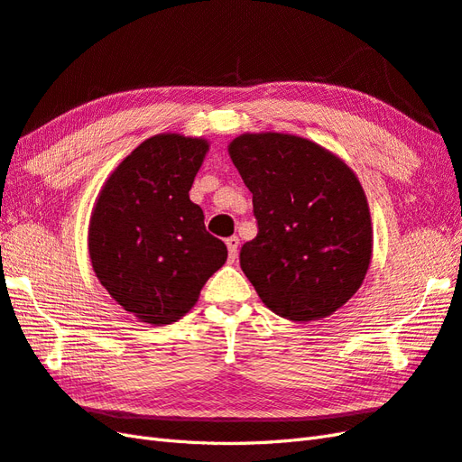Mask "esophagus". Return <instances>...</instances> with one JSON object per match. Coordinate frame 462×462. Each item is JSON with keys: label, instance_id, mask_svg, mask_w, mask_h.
Returning <instances> with one entry per match:
<instances>
[{"label": "esophagus", "instance_id": "esophagus-1", "mask_svg": "<svg viewBox=\"0 0 462 462\" xmlns=\"http://www.w3.org/2000/svg\"><path fill=\"white\" fill-rule=\"evenodd\" d=\"M238 245H240V240L236 238V236H230V238H226V247H228L230 259H236V255H238Z\"/></svg>", "mask_w": 462, "mask_h": 462}]
</instances>
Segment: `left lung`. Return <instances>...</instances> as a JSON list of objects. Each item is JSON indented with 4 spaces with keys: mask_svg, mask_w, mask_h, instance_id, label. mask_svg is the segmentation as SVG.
<instances>
[{
    "mask_svg": "<svg viewBox=\"0 0 462 462\" xmlns=\"http://www.w3.org/2000/svg\"><path fill=\"white\" fill-rule=\"evenodd\" d=\"M254 193L257 236L240 267L271 311L318 321L358 292L372 261V218L358 178L321 144L244 134L228 144Z\"/></svg>",
    "mask_w": 462,
    "mask_h": 462,
    "instance_id": "1",
    "label": "left lung"
}]
</instances>
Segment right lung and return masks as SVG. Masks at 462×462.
<instances>
[{
    "label": "right lung",
    "mask_w": 462,
    "mask_h": 462,
    "mask_svg": "<svg viewBox=\"0 0 462 462\" xmlns=\"http://www.w3.org/2000/svg\"><path fill=\"white\" fill-rule=\"evenodd\" d=\"M208 143L161 134L125 156L104 183L88 226L100 284L144 323L170 325L199 300L228 257L189 199Z\"/></svg>",
    "instance_id": "obj_1"
}]
</instances>
